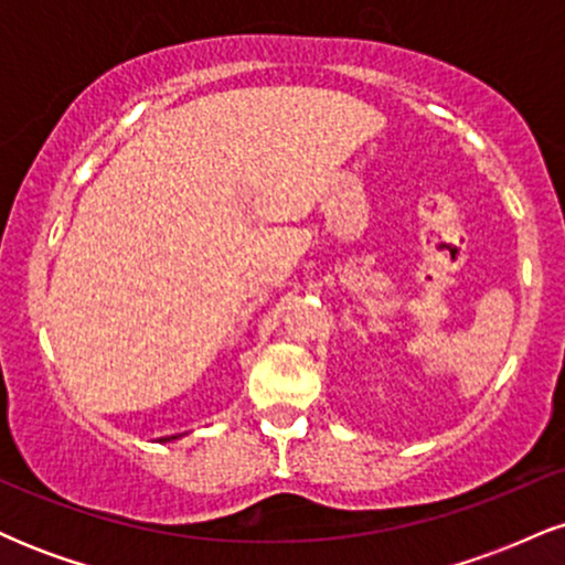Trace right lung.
<instances>
[{"mask_svg": "<svg viewBox=\"0 0 565 565\" xmlns=\"http://www.w3.org/2000/svg\"><path fill=\"white\" fill-rule=\"evenodd\" d=\"M180 436H185V433H180ZM180 436H167V438H159V444H167V440H178Z\"/></svg>", "mask_w": 565, "mask_h": 565, "instance_id": "1", "label": "right lung"}]
</instances>
